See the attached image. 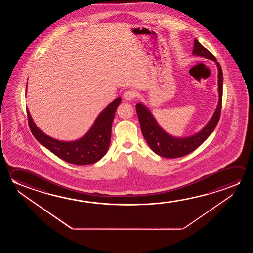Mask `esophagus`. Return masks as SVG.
I'll list each match as a JSON object with an SVG mask.
<instances>
[{
    "mask_svg": "<svg viewBox=\"0 0 253 253\" xmlns=\"http://www.w3.org/2000/svg\"><path fill=\"white\" fill-rule=\"evenodd\" d=\"M136 96H137V93H136V91H133V90H128V91H126L124 93V97H125L126 100H134Z\"/></svg>",
    "mask_w": 253,
    "mask_h": 253,
    "instance_id": "esophagus-1",
    "label": "esophagus"
}]
</instances>
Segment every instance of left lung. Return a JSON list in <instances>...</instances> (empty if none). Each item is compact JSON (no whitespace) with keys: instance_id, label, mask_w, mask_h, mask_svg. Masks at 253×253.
<instances>
[{"instance_id":"8db88e82","label":"left lung","mask_w":253,"mask_h":253,"mask_svg":"<svg viewBox=\"0 0 253 253\" xmlns=\"http://www.w3.org/2000/svg\"><path fill=\"white\" fill-rule=\"evenodd\" d=\"M192 54L210 59L211 61L215 62L216 65L218 67L219 102L211 120L208 122V124L199 132L196 133L191 137H173L168 134L166 131H164L162 127L158 125L152 113L150 112L149 109L146 108L145 105L142 103H137L136 105V110L140 123L142 134L149 145L150 148L162 157H182L193 152L211 135L219 120L222 102L223 84V74L221 67L219 65V62H217L215 57L207 48H205L196 39L194 40V47Z\"/></svg>"}]
</instances>
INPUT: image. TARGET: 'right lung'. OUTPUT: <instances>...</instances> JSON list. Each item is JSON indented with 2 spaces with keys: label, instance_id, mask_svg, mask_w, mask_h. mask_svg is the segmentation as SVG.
Masks as SVG:
<instances>
[{
  "label": "right lung",
  "instance_id": "obj_1",
  "mask_svg": "<svg viewBox=\"0 0 253 253\" xmlns=\"http://www.w3.org/2000/svg\"><path fill=\"white\" fill-rule=\"evenodd\" d=\"M121 100L119 97L108 105L96 118L89 131L78 140L67 142L47 136L34 124L27 109L30 129L42 145L63 161L76 165L91 164L99 162L108 152L113 120Z\"/></svg>",
  "mask_w": 253,
  "mask_h": 253
}]
</instances>
